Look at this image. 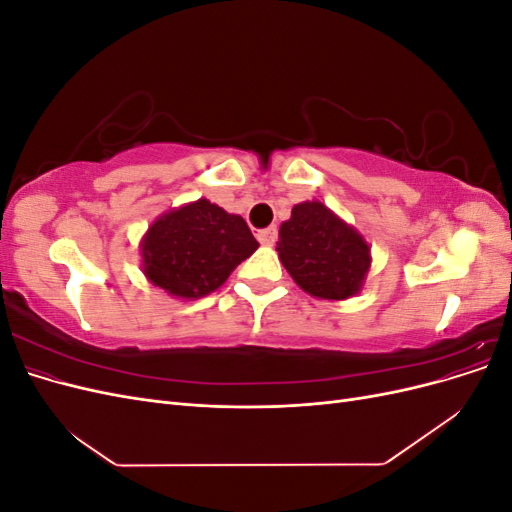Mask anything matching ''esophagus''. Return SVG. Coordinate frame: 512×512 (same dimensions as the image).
<instances>
[{
    "instance_id": "esophagus-1",
    "label": "esophagus",
    "mask_w": 512,
    "mask_h": 512,
    "mask_svg": "<svg viewBox=\"0 0 512 512\" xmlns=\"http://www.w3.org/2000/svg\"><path fill=\"white\" fill-rule=\"evenodd\" d=\"M277 239V230L275 228H265V230H258V241L262 245H273Z\"/></svg>"
}]
</instances>
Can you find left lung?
<instances>
[{
    "mask_svg": "<svg viewBox=\"0 0 512 512\" xmlns=\"http://www.w3.org/2000/svg\"><path fill=\"white\" fill-rule=\"evenodd\" d=\"M277 254L297 286L324 301L356 297L371 267L365 237L320 200L292 207L280 226Z\"/></svg>",
    "mask_w": 512,
    "mask_h": 512,
    "instance_id": "8db88e82",
    "label": "left lung"
}]
</instances>
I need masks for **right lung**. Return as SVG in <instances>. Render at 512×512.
Listing matches in <instances>:
<instances>
[{
    "mask_svg": "<svg viewBox=\"0 0 512 512\" xmlns=\"http://www.w3.org/2000/svg\"><path fill=\"white\" fill-rule=\"evenodd\" d=\"M256 250L241 215L198 198L151 222L141 239V269L170 297L194 301L218 290Z\"/></svg>",
    "mask_w": 512,
    "mask_h": 512,
    "instance_id": "right-lung-1",
    "label": "right lung"
}]
</instances>
